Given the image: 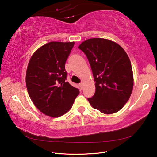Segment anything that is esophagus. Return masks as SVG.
I'll list each match as a JSON object with an SVG mask.
<instances>
[{
	"label": "esophagus",
	"mask_w": 157,
	"mask_h": 157,
	"mask_svg": "<svg viewBox=\"0 0 157 157\" xmlns=\"http://www.w3.org/2000/svg\"><path fill=\"white\" fill-rule=\"evenodd\" d=\"M79 86H80V88H81V89H83V88H84V83L83 82L80 83L79 84Z\"/></svg>",
	"instance_id": "esophagus-1"
}]
</instances>
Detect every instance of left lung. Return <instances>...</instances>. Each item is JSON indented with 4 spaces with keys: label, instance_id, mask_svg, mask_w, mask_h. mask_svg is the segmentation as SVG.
I'll return each instance as SVG.
<instances>
[{
    "label": "left lung",
    "instance_id": "obj_1",
    "mask_svg": "<svg viewBox=\"0 0 157 157\" xmlns=\"http://www.w3.org/2000/svg\"><path fill=\"white\" fill-rule=\"evenodd\" d=\"M86 54L96 82V92L88 98L90 105L104 114L120 111L129 99L134 86L130 60L116 42L93 38L78 46Z\"/></svg>",
    "mask_w": 157,
    "mask_h": 157
}]
</instances>
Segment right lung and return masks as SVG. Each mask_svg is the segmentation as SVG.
<instances>
[{"instance_id": "add662e5", "label": "right lung", "mask_w": 157, "mask_h": 157, "mask_svg": "<svg viewBox=\"0 0 157 157\" xmlns=\"http://www.w3.org/2000/svg\"><path fill=\"white\" fill-rule=\"evenodd\" d=\"M75 42H50L33 54L26 72L28 94L36 107L51 117L72 107L79 90L66 81L65 65Z\"/></svg>"}]
</instances>
